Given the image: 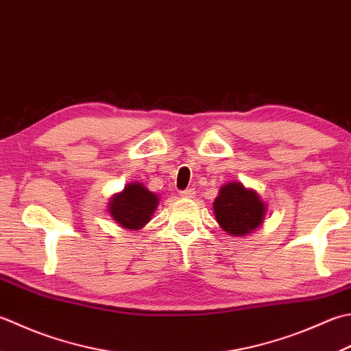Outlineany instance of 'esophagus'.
Masks as SVG:
<instances>
[{"label":"esophagus","instance_id":"34e87169","mask_svg":"<svg viewBox=\"0 0 351 351\" xmlns=\"http://www.w3.org/2000/svg\"><path fill=\"white\" fill-rule=\"evenodd\" d=\"M195 193H196L195 189H185V190L180 191V196L181 197H193Z\"/></svg>","mask_w":351,"mask_h":351}]
</instances>
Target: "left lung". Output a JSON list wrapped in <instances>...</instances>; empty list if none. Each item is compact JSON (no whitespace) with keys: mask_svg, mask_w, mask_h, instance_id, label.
Returning <instances> with one entry per match:
<instances>
[{"mask_svg":"<svg viewBox=\"0 0 351 351\" xmlns=\"http://www.w3.org/2000/svg\"><path fill=\"white\" fill-rule=\"evenodd\" d=\"M265 204L252 190L240 182L223 185L215 201V215L219 225L232 236H246L263 222Z\"/></svg>","mask_w":351,"mask_h":351,"instance_id":"obj_1","label":"left lung"}]
</instances>
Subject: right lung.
Masks as SVG:
<instances>
[{"instance_id":"add662e5","label":"right lung","mask_w":351,"mask_h":351,"mask_svg":"<svg viewBox=\"0 0 351 351\" xmlns=\"http://www.w3.org/2000/svg\"><path fill=\"white\" fill-rule=\"evenodd\" d=\"M158 205L156 195L143 184H129L123 193L112 197L109 213L114 221L128 230H140L150 221Z\"/></svg>"}]
</instances>
